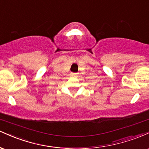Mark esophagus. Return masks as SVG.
<instances>
[{
  "mask_svg": "<svg viewBox=\"0 0 149 149\" xmlns=\"http://www.w3.org/2000/svg\"><path fill=\"white\" fill-rule=\"evenodd\" d=\"M70 75H71V76H72V77H74V76H76V75H77V73L71 72L70 73Z\"/></svg>",
  "mask_w": 149,
  "mask_h": 149,
  "instance_id": "1",
  "label": "esophagus"
}]
</instances>
